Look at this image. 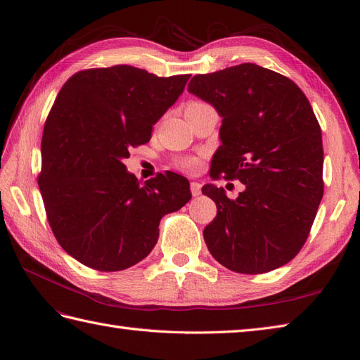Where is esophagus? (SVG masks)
Segmentation results:
<instances>
[{
    "label": "esophagus",
    "instance_id": "esophagus-1",
    "mask_svg": "<svg viewBox=\"0 0 360 360\" xmlns=\"http://www.w3.org/2000/svg\"><path fill=\"white\" fill-rule=\"evenodd\" d=\"M191 192L193 197H198V195L201 193V184L198 181H192L191 183Z\"/></svg>",
    "mask_w": 360,
    "mask_h": 360
}]
</instances>
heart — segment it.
<instances>
[{
	"mask_svg": "<svg viewBox=\"0 0 360 360\" xmlns=\"http://www.w3.org/2000/svg\"><path fill=\"white\" fill-rule=\"evenodd\" d=\"M204 102H191L188 103L186 110H191V108H200L204 106ZM176 167L180 168L181 171H186V172H197L201 167V159L198 156H186V158H181L176 160Z\"/></svg>",
	"mask_w": 360,
	"mask_h": 360,
	"instance_id": "b5f03b06",
	"label": "heart"
}]
</instances>
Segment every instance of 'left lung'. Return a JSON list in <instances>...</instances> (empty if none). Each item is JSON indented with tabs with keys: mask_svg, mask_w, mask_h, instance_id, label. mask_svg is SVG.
<instances>
[{
	"mask_svg": "<svg viewBox=\"0 0 360 360\" xmlns=\"http://www.w3.org/2000/svg\"><path fill=\"white\" fill-rule=\"evenodd\" d=\"M188 91L222 117L210 177L245 184L236 200L202 186L217 209L202 231L210 254L246 275L287 264L307 242L324 188L321 129L307 96L252 63L195 75Z\"/></svg>",
	"mask_w": 360,
	"mask_h": 360,
	"instance_id": "8db88e82",
	"label": "left lung"
}]
</instances>
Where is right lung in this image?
I'll return each instance as SVG.
<instances>
[{
	"instance_id": "1",
	"label": "right lung",
	"mask_w": 360,
	"mask_h": 360,
	"mask_svg": "<svg viewBox=\"0 0 360 360\" xmlns=\"http://www.w3.org/2000/svg\"><path fill=\"white\" fill-rule=\"evenodd\" d=\"M189 78L122 64L81 70L60 90L43 129L39 188L53 236L84 266L118 271L139 263L162 217L192 198L180 174L141 184L123 163L148 143Z\"/></svg>"
}]
</instances>
